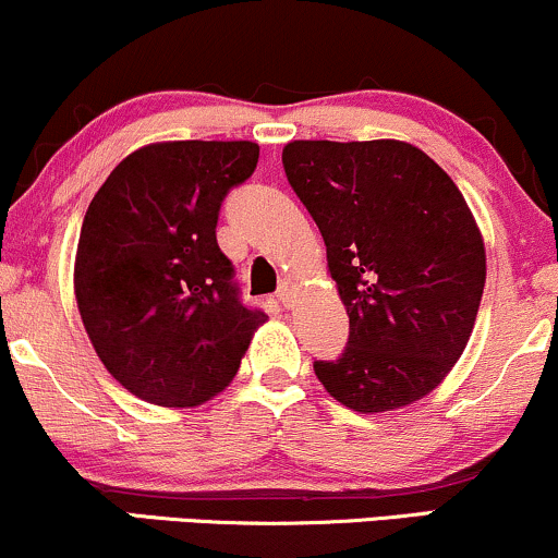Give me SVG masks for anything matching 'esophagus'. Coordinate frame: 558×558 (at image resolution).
<instances>
[{"label": "esophagus", "instance_id": "1", "mask_svg": "<svg viewBox=\"0 0 558 558\" xmlns=\"http://www.w3.org/2000/svg\"><path fill=\"white\" fill-rule=\"evenodd\" d=\"M296 293H299V283L293 278H286L283 283H280V288H278V299H280V304L283 306H288V310H291L293 306V301H296Z\"/></svg>", "mask_w": 558, "mask_h": 558}]
</instances>
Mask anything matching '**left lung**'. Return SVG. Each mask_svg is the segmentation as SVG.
I'll return each instance as SVG.
<instances>
[{
	"mask_svg": "<svg viewBox=\"0 0 558 558\" xmlns=\"http://www.w3.org/2000/svg\"><path fill=\"white\" fill-rule=\"evenodd\" d=\"M288 183L328 248L349 345L315 375L343 407L393 412L459 362L485 288V243L448 172L407 141H291Z\"/></svg>",
	"mask_w": 558,
	"mask_h": 558,
	"instance_id": "1",
	"label": "left lung"
}]
</instances>
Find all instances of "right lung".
Returning a JSON list of instances; mask_svg holds the SVG:
<instances>
[{
    "label": "right lung",
    "mask_w": 558,
    "mask_h": 558,
    "mask_svg": "<svg viewBox=\"0 0 558 558\" xmlns=\"http://www.w3.org/2000/svg\"><path fill=\"white\" fill-rule=\"evenodd\" d=\"M257 159L254 141H157L131 151L88 204L75 301L96 356L141 401L215 399L267 319L239 301L215 235L222 198Z\"/></svg>",
    "instance_id": "right-lung-1"
}]
</instances>
